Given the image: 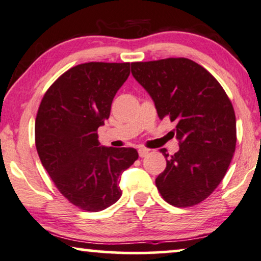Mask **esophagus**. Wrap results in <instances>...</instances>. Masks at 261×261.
<instances>
[{
    "mask_svg": "<svg viewBox=\"0 0 261 261\" xmlns=\"http://www.w3.org/2000/svg\"><path fill=\"white\" fill-rule=\"evenodd\" d=\"M149 151H150L149 149L139 148V149H138V155H139V157H145V156L149 153Z\"/></svg>",
    "mask_w": 261,
    "mask_h": 261,
    "instance_id": "obj_1",
    "label": "esophagus"
}]
</instances>
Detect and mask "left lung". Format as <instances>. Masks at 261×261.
I'll use <instances>...</instances> for the list:
<instances>
[{
    "label": "left lung",
    "instance_id": "1",
    "mask_svg": "<svg viewBox=\"0 0 261 261\" xmlns=\"http://www.w3.org/2000/svg\"><path fill=\"white\" fill-rule=\"evenodd\" d=\"M135 79L155 101L160 118L176 123L179 150L156 178L164 201L175 207L199 204L225 177L237 145L236 113L220 83L187 58L132 62Z\"/></svg>",
    "mask_w": 261,
    "mask_h": 261
}]
</instances>
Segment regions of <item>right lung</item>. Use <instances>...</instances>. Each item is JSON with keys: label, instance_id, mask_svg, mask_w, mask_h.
Instances as JSON below:
<instances>
[{"label": "right lung", "instance_id": "right-lung-1", "mask_svg": "<svg viewBox=\"0 0 261 261\" xmlns=\"http://www.w3.org/2000/svg\"><path fill=\"white\" fill-rule=\"evenodd\" d=\"M130 62H85L46 91L35 119L40 161L66 200L100 212L122 196L118 178L138 159L134 148H101L98 127L109 119Z\"/></svg>", "mask_w": 261, "mask_h": 261}]
</instances>
